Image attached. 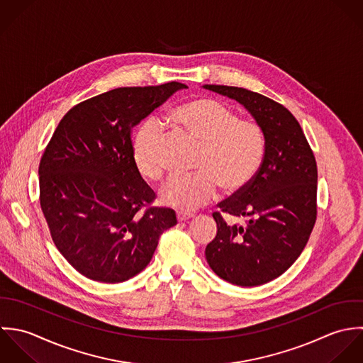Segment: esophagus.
<instances>
[{"instance_id": "34e87169", "label": "esophagus", "mask_w": 363, "mask_h": 363, "mask_svg": "<svg viewBox=\"0 0 363 363\" xmlns=\"http://www.w3.org/2000/svg\"><path fill=\"white\" fill-rule=\"evenodd\" d=\"M192 218H195V215H192V213H185V212H178L177 213L178 221H186V220Z\"/></svg>"}]
</instances>
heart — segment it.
<instances>
[{
    "mask_svg": "<svg viewBox=\"0 0 363 363\" xmlns=\"http://www.w3.org/2000/svg\"><path fill=\"white\" fill-rule=\"evenodd\" d=\"M171 122L199 145L198 172L172 175L160 189L162 205L191 212L218 196V184L235 192L254 178L265 150L257 122L238 119L235 111L212 98H196L177 106ZM162 142L164 130L155 119H147L133 138V160L145 178L158 179L164 172Z\"/></svg>",
    "mask_w": 363,
    "mask_h": 363,
    "instance_id": "1",
    "label": "heart"
}]
</instances>
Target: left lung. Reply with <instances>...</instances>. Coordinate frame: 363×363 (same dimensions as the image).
Returning a JSON list of instances; mask_svg holds the SVG:
<instances>
[{"mask_svg":"<svg viewBox=\"0 0 363 363\" xmlns=\"http://www.w3.org/2000/svg\"><path fill=\"white\" fill-rule=\"evenodd\" d=\"M241 104L259 125L265 150L248 185L218 203L220 211L245 218L228 225L219 212L216 237L206 259L221 279L244 288L259 286L288 271L304 250L317 216V164L306 136L289 111L238 86L203 85Z\"/></svg>","mask_w":363,"mask_h":363,"instance_id":"8db88e82","label":"left lung"}]
</instances>
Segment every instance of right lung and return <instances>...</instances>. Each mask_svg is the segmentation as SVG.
Returning <instances> with one entry per match:
<instances>
[{
  "label": "right lung",
  "mask_w": 363,
  "mask_h": 363,
  "mask_svg": "<svg viewBox=\"0 0 363 363\" xmlns=\"http://www.w3.org/2000/svg\"><path fill=\"white\" fill-rule=\"evenodd\" d=\"M181 82L123 86L89 98L60 121L39 164L40 208L62 255L81 275L125 282L152 258L160 235L177 224L136 168L132 130ZM146 208V211L143 209Z\"/></svg>",
  "instance_id": "add662e5"
}]
</instances>
